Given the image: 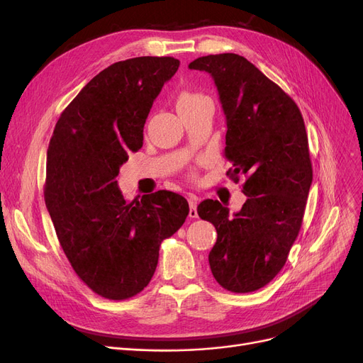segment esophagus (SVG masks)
<instances>
[{"instance_id": "1", "label": "esophagus", "mask_w": 363, "mask_h": 363, "mask_svg": "<svg viewBox=\"0 0 363 363\" xmlns=\"http://www.w3.org/2000/svg\"><path fill=\"white\" fill-rule=\"evenodd\" d=\"M187 201H189V217L192 218H196L198 217V211H196V205H198V196L194 195V194H189L187 195Z\"/></svg>"}]
</instances>
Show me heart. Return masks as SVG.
Wrapping results in <instances>:
<instances>
[{"label": "heart", "mask_w": 363, "mask_h": 363, "mask_svg": "<svg viewBox=\"0 0 363 363\" xmlns=\"http://www.w3.org/2000/svg\"><path fill=\"white\" fill-rule=\"evenodd\" d=\"M203 100H208V99H206L201 93H194V91H189V90H183L177 96V109L194 106V105H196V103L203 101Z\"/></svg>", "instance_id": "b5f03b06"}]
</instances>
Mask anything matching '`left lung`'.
I'll return each instance as SVG.
<instances>
[{"label":"left lung","instance_id":"obj_1","mask_svg":"<svg viewBox=\"0 0 363 363\" xmlns=\"http://www.w3.org/2000/svg\"><path fill=\"white\" fill-rule=\"evenodd\" d=\"M189 69L216 82L228 124L226 174L235 183L244 176L248 196L233 216L218 201L198 205L217 230L210 267L224 289L252 292L281 272L301 229L313 179L304 121L296 101L242 56H203Z\"/></svg>","mask_w":363,"mask_h":363}]
</instances>
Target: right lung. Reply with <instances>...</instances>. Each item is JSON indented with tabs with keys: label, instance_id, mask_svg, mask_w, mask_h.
<instances>
[{
	"label": "right lung",
	"instance_id": "obj_1",
	"mask_svg": "<svg viewBox=\"0 0 363 363\" xmlns=\"http://www.w3.org/2000/svg\"><path fill=\"white\" fill-rule=\"evenodd\" d=\"M174 57H134L103 69L57 119L47 150L44 199L60 247L97 296L127 300L150 282L164 239L189 214L187 201L158 191L127 202L119 167L143 146L146 118Z\"/></svg>",
	"mask_w": 363,
	"mask_h": 363
}]
</instances>
